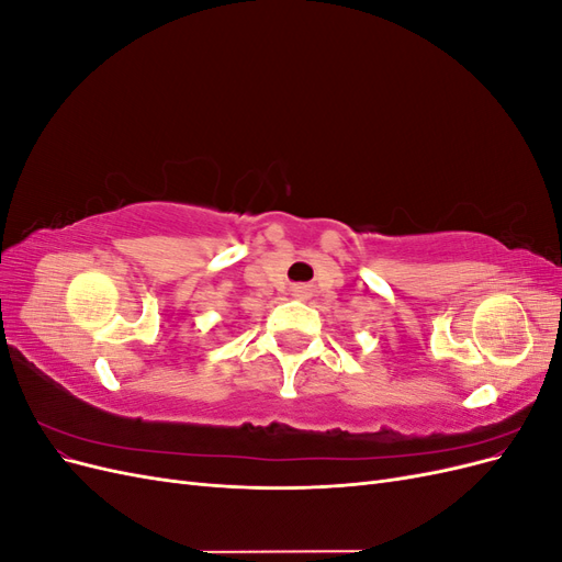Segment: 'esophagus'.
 Returning a JSON list of instances; mask_svg holds the SVG:
<instances>
[{
    "label": "esophagus",
    "mask_w": 562,
    "mask_h": 562,
    "mask_svg": "<svg viewBox=\"0 0 562 562\" xmlns=\"http://www.w3.org/2000/svg\"><path fill=\"white\" fill-rule=\"evenodd\" d=\"M291 293H293L295 297H300V300H307V297L312 295L307 285H293V288H291Z\"/></svg>",
    "instance_id": "1"
}]
</instances>
